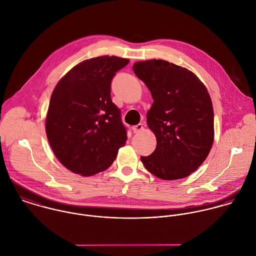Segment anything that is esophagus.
<instances>
[{
  "label": "esophagus",
  "instance_id": "esophagus-1",
  "mask_svg": "<svg viewBox=\"0 0 256 256\" xmlns=\"http://www.w3.org/2000/svg\"><path fill=\"white\" fill-rule=\"evenodd\" d=\"M144 130V126H142V124H136V126H132V130H134V132H140V130Z\"/></svg>",
  "mask_w": 256,
  "mask_h": 256
}]
</instances>
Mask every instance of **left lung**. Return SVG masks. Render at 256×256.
<instances>
[{
    "label": "left lung",
    "instance_id": "8db88e82",
    "mask_svg": "<svg viewBox=\"0 0 256 256\" xmlns=\"http://www.w3.org/2000/svg\"><path fill=\"white\" fill-rule=\"evenodd\" d=\"M132 69L154 98L146 122L157 144L142 162L163 180L189 176L214 142V110L206 88L192 71L165 60L136 62Z\"/></svg>",
    "mask_w": 256,
    "mask_h": 256
}]
</instances>
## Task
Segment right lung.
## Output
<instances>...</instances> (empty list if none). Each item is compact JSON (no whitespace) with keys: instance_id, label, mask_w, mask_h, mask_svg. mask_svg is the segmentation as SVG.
I'll return each mask as SVG.
<instances>
[{"instance_id":"1","label":"right lung","mask_w":256,"mask_h":256,"mask_svg":"<svg viewBox=\"0 0 256 256\" xmlns=\"http://www.w3.org/2000/svg\"><path fill=\"white\" fill-rule=\"evenodd\" d=\"M126 58L99 56L74 66L52 92L46 130L57 159L70 171L92 176L108 169L126 144L120 110L110 83Z\"/></svg>"}]
</instances>
